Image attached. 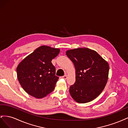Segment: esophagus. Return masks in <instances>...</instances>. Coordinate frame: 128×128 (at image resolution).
I'll return each mask as SVG.
<instances>
[{
  "mask_svg": "<svg viewBox=\"0 0 128 128\" xmlns=\"http://www.w3.org/2000/svg\"><path fill=\"white\" fill-rule=\"evenodd\" d=\"M62 77V78H64V80H66L67 78V75H64Z\"/></svg>",
  "mask_w": 128,
  "mask_h": 128,
  "instance_id": "1",
  "label": "esophagus"
}]
</instances>
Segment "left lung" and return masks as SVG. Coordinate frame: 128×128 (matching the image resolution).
<instances>
[{
  "mask_svg": "<svg viewBox=\"0 0 128 128\" xmlns=\"http://www.w3.org/2000/svg\"><path fill=\"white\" fill-rule=\"evenodd\" d=\"M76 70V81L70 86L72 97L78 103L96 99L107 82L109 64L94 50L77 48L66 51Z\"/></svg>",
  "mask_w": 128,
  "mask_h": 128,
  "instance_id": "1",
  "label": "left lung"
}]
</instances>
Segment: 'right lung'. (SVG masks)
Masks as SVG:
<instances>
[{
	"label": "right lung",
	"mask_w": 128,
	"mask_h": 128,
	"mask_svg": "<svg viewBox=\"0 0 128 128\" xmlns=\"http://www.w3.org/2000/svg\"><path fill=\"white\" fill-rule=\"evenodd\" d=\"M59 52V48L42 46L18 64V82L27 94L40 99L54 90L59 77L56 76V68L51 61Z\"/></svg>",
	"instance_id": "right-lung-1"
}]
</instances>
